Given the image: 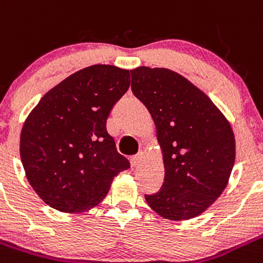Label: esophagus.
Masks as SVG:
<instances>
[{
	"mask_svg": "<svg viewBox=\"0 0 263 263\" xmlns=\"http://www.w3.org/2000/svg\"><path fill=\"white\" fill-rule=\"evenodd\" d=\"M141 159H143V152H141V153H137L136 156H132V158H131L132 166H135V167H136V166H139L140 163H141Z\"/></svg>",
	"mask_w": 263,
	"mask_h": 263,
	"instance_id": "esophagus-1",
	"label": "esophagus"
}]
</instances>
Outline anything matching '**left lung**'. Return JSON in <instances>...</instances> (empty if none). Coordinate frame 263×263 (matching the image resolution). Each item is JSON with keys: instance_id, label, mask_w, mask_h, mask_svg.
<instances>
[{"instance_id": "8db88e82", "label": "left lung", "mask_w": 263, "mask_h": 263, "mask_svg": "<svg viewBox=\"0 0 263 263\" xmlns=\"http://www.w3.org/2000/svg\"><path fill=\"white\" fill-rule=\"evenodd\" d=\"M132 92L154 120L165 180L145 195L152 209L171 220L205 212L224 191L235 163L231 124L205 93L168 68L131 70Z\"/></svg>"}]
</instances>
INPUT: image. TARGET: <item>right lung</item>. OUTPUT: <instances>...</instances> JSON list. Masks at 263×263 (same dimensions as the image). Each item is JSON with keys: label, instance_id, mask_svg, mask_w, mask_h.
I'll list each match as a JSON object with an SVG mask.
<instances>
[{"label": "right lung", "instance_id": "obj_1", "mask_svg": "<svg viewBox=\"0 0 263 263\" xmlns=\"http://www.w3.org/2000/svg\"><path fill=\"white\" fill-rule=\"evenodd\" d=\"M129 71L110 65L79 70L44 95L21 132V158L39 197L53 209L82 213L106 197L129 162L106 131Z\"/></svg>", "mask_w": 263, "mask_h": 263}]
</instances>
